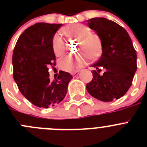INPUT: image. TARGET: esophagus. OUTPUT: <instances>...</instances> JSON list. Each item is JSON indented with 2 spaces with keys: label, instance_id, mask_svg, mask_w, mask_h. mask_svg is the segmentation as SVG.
I'll list each match as a JSON object with an SVG mask.
<instances>
[{
  "label": "esophagus",
  "instance_id": "obj_1",
  "mask_svg": "<svg viewBox=\"0 0 147 147\" xmlns=\"http://www.w3.org/2000/svg\"><path fill=\"white\" fill-rule=\"evenodd\" d=\"M79 74H80V71H76L71 73L73 76H77V75H79Z\"/></svg>",
  "mask_w": 147,
  "mask_h": 147
}]
</instances>
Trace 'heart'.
Segmentation results:
<instances>
[{"mask_svg": "<svg viewBox=\"0 0 147 147\" xmlns=\"http://www.w3.org/2000/svg\"><path fill=\"white\" fill-rule=\"evenodd\" d=\"M62 32L67 37L79 40V49L88 59H94L99 57L102 51L101 40L98 35L90 32L88 26L81 23H74L64 27ZM52 48L57 57H60L65 53L64 42L59 34L54 35ZM85 60V57L82 55L77 57L67 56L59 60V67L64 71L74 72L84 65Z\"/></svg>", "mask_w": 147, "mask_h": 147, "instance_id": "heart-1", "label": "heart"}]
</instances>
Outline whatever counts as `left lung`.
I'll return each instance as SVG.
<instances>
[{"mask_svg": "<svg viewBox=\"0 0 147 147\" xmlns=\"http://www.w3.org/2000/svg\"><path fill=\"white\" fill-rule=\"evenodd\" d=\"M88 27L99 37L102 56L92 65L93 80L86 85L92 96L102 102L119 99L132 85L137 70V54L132 40L123 27L105 18L87 20ZM103 69L102 75L99 73Z\"/></svg>", "mask_w": 147, "mask_h": 147, "instance_id": "1", "label": "left lung"}]
</instances>
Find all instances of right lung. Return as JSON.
<instances>
[{"label":"right lung","instance_id":"1","mask_svg":"<svg viewBox=\"0 0 147 147\" xmlns=\"http://www.w3.org/2000/svg\"><path fill=\"white\" fill-rule=\"evenodd\" d=\"M62 24L36 23L18 38L12 55L13 77L22 94L34 105L48 108L65 96L73 76L59 71L56 81L50 82L49 65H55L52 48L54 34Z\"/></svg>","mask_w":147,"mask_h":147}]
</instances>
